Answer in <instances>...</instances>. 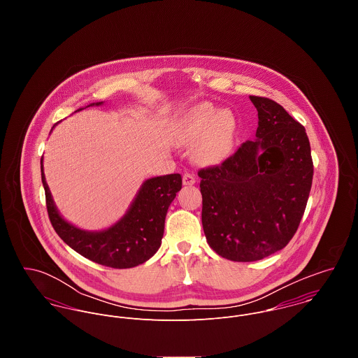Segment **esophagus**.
I'll return each mask as SVG.
<instances>
[{
	"mask_svg": "<svg viewBox=\"0 0 358 358\" xmlns=\"http://www.w3.org/2000/svg\"><path fill=\"white\" fill-rule=\"evenodd\" d=\"M194 183H196V176H194L193 173H190V172H186V173L183 175V185L192 186V185H194Z\"/></svg>",
	"mask_w": 358,
	"mask_h": 358,
	"instance_id": "esophagus-1",
	"label": "esophagus"
}]
</instances>
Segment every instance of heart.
I'll return each instance as SVG.
<instances>
[{
	"label": "heart",
	"mask_w": 358,
	"mask_h": 358,
	"mask_svg": "<svg viewBox=\"0 0 358 358\" xmlns=\"http://www.w3.org/2000/svg\"><path fill=\"white\" fill-rule=\"evenodd\" d=\"M236 131L237 120L230 110L203 103L182 120L175 138L179 145H196L193 155L199 164L215 165L231 152Z\"/></svg>",
	"instance_id": "obj_1"
}]
</instances>
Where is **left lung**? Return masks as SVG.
<instances>
[{
  "label": "left lung",
  "instance_id": "left-lung-1",
  "mask_svg": "<svg viewBox=\"0 0 358 358\" xmlns=\"http://www.w3.org/2000/svg\"><path fill=\"white\" fill-rule=\"evenodd\" d=\"M250 98L259 118L256 141L199 171L206 241L217 255L234 262L260 260L292 240L314 171L305 127L281 104Z\"/></svg>",
  "mask_w": 358,
  "mask_h": 358
}]
</instances>
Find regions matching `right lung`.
Wrapping results in <instances>:
<instances>
[{
    "mask_svg": "<svg viewBox=\"0 0 358 358\" xmlns=\"http://www.w3.org/2000/svg\"><path fill=\"white\" fill-rule=\"evenodd\" d=\"M41 179L48 216L57 236L80 255L113 268L135 267L158 251L168 208L182 189L179 173L146 180L127 215L110 229L95 233L74 227L57 213L43 172V158Z\"/></svg>",
    "mask_w": 358,
    "mask_h": 358,
    "instance_id": "obj_1",
    "label": "right lung"
}]
</instances>
